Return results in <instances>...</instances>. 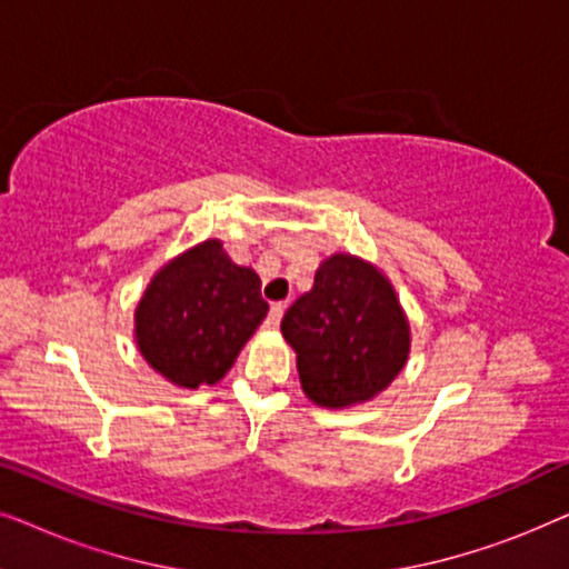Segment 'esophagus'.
Listing matches in <instances>:
<instances>
[{
  "label": "esophagus",
  "mask_w": 569,
  "mask_h": 569,
  "mask_svg": "<svg viewBox=\"0 0 569 569\" xmlns=\"http://www.w3.org/2000/svg\"><path fill=\"white\" fill-rule=\"evenodd\" d=\"M282 313H284V302H271L269 308V316H267V329H277L279 321H282Z\"/></svg>",
  "instance_id": "esophagus-1"
}]
</instances>
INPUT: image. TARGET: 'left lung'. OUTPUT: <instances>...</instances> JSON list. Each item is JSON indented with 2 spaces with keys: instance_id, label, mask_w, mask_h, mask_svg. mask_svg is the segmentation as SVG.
Wrapping results in <instances>:
<instances>
[{
  "instance_id": "obj_1",
  "label": "left lung",
  "mask_w": 569,
  "mask_h": 569,
  "mask_svg": "<svg viewBox=\"0 0 569 569\" xmlns=\"http://www.w3.org/2000/svg\"><path fill=\"white\" fill-rule=\"evenodd\" d=\"M298 355L302 391L318 407L345 409L376 399L409 357V321L383 271L333 253L316 271L313 290L282 318Z\"/></svg>"
}]
</instances>
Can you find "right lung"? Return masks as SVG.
Returning a JSON list of instances; mask_svg holds the SVG:
<instances>
[{"label": "right lung", "instance_id": "right-lung-1", "mask_svg": "<svg viewBox=\"0 0 569 569\" xmlns=\"http://www.w3.org/2000/svg\"><path fill=\"white\" fill-rule=\"evenodd\" d=\"M267 310L259 274L238 267L220 240H204L168 261L147 284L134 313L137 347L170 383L214 386Z\"/></svg>", "mask_w": 569, "mask_h": 569}]
</instances>
